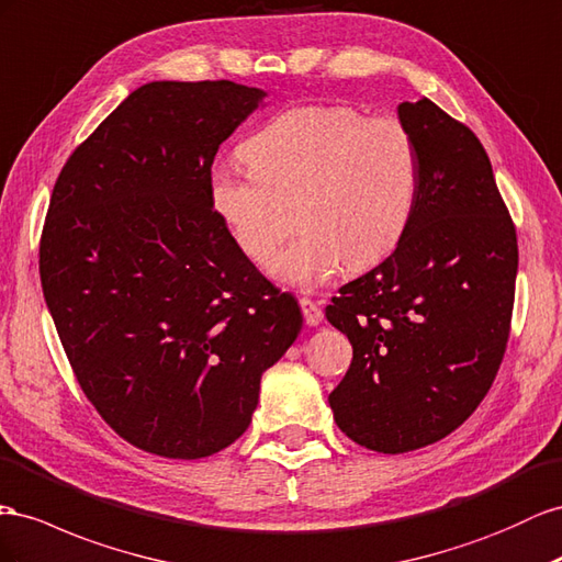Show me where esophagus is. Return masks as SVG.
<instances>
[{
  "mask_svg": "<svg viewBox=\"0 0 562 562\" xmlns=\"http://www.w3.org/2000/svg\"><path fill=\"white\" fill-rule=\"evenodd\" d=\"M300 310H302V316H305L307 326H318V324L324 322V312H322V307L316 305L314 300H310V297H300Z\"/></svg>",
  "mask_w": 562,
  "mask_h": 562,
  "instance_id": "obj_1",
  "label": "esophagus"
}]
</instances>
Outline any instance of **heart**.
Instances as JSON below:
<instances>
[{
	"instance_id": "1",
	"label": "heart",
	"mask_w": 562,
	"mask_h": 562,
	"mask_svg": "<svg viewBox=\"0 0 562 562\" xmlns=\"http://www.w3.org/2000/svg\"><path fill=\"white\" fill-rule=\"evenodd\" d=\"M250 168L217 165L210 205L236 248L267 267L291 229L283 203L300 201L302 232L274 277L314 291L350 265L367 269L402 244L418 199V146L392 115L347 103L279 113L244 146Z\"/></svg>"
}]
</instances>
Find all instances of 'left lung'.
I'll return each mask as SVG.
<instances>
[{"mask_svg":"<svg viewBox=\"0 0 562 562\" xmlns=\"http://www.w3.org/2000/svg\"><path fill=\"white\" fill-rule=\"evenodd\" d=\"M397 115L418 146L412 224L326 307L352 342L333 418L381 453L432 445L475 412L502 367L518 274L515 226L477 136L430 99Z\"/></svg>","mask_w":562,"mask_h":562,"instance_id":"1","label":"left lung"}]
</instances>
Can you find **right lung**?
Listing matches in <instances>:
<instances>
[{"label":"right lung","instance_id":"right-lung-1","mask_svg":"<svg viewBox=\"0 0 562 562\" xmlns=\"http://www.w3.org/2000/svg\"><path fill=\"white\" fill-rule=\"evenodd\" d=\"M265 97L229 80L142 85L54 184L40 279L60 345L101 418L165 459L236 442L302 328L297 300L210 205L220 144Z\"/></svg>","mask_w":562,"mask_h":562}]
</instances>
